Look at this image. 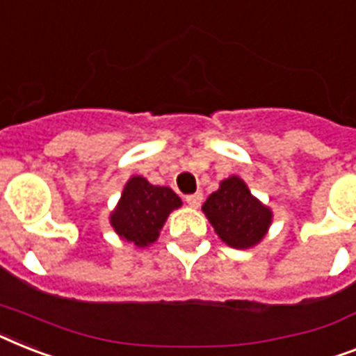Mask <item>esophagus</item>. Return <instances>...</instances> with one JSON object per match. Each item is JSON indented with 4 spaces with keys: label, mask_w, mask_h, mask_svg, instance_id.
Listing matches in <instances>:
<instances>
[{
    "label": "esophagus",
    "mask_w": 356,
    "mask_h": 356,
    "mask_svg": "<svg viewBox=\"0 0 356 356\" xmlns=\"http://www.w3.org/2000/svg\"><path fill=\"white\" fill-rule=\"evenodd\" d=\"M186 203L192 208H199L201 207V203H203V193L195 192L192 193V195H186Z\"/></svg>",
    "instance_id": "34e87169"
}]
</instances>
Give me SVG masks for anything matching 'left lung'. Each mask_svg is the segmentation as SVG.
<instances>
[{"instance_id": "1", "label": "left lung", "mask_w": 356, "mask_h": 356, "mask_svg": "<svg viewBox=\"0 0 356 356\" xmlns=\"http://www.w3.org/2000/svg\"><path fill=\"white\" fill-rule=\"evenodd\" d=\"M203 212L221 241L239 250L261 243L274 218L273 210L252 195L238 175L219 183L204 201Z\"/></svg>"}]
</instances>
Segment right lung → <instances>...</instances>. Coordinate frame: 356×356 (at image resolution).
Segmentation results:
<instances>
[{
  "instance_id": "1",
  "label": "right lung",
  "mask_w": 356,
  "mask_h": 356,
  "mask_svg": "<svg viewBox=\"0 0 356 356\" xmlns=\"http://www.w3.org/2000/svg\"><path fill=\"white\" fill-rule=\"evenodd\" d=\"M181 207L183 201L172 188L155 186L143 175H131L109 213V225L122 241L146 248L157 241L170 213Z\"/></svg>"
}]
</instances>
